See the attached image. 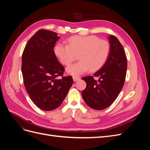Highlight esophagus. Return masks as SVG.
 Segmentation results:
<instances>
[{
	"instance_id": "obj_1",
	"label": "esophagus",
	"mask_w": 150,
	"mask_h": 150,
	"mask_svg": "<svg viewBox=\"0 0 150 150\" xmlns=\"http://www.w3.org/2000/svg\"><path fill=\"white\" fill-rule=\"evenodd\" d=\"M72 79H73V81H74V82H76V81L79 80L80 78H79V77H78V76H73V77H72Z\"/></svg>"
}]
</instances>
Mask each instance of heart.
I'll return each instance as SVG.
<instances>
[{
    "label": "heart",
    "instance_id": "1",
    "mask_svg": "<svg viewBox=\"0 0 150 150\" xmlns=\"http://www.w3.org/2000/svg\"><path fill=\"white\" fill-rule=\"evenodd\" d=\"M68 44L57 43L54 52L64 65H69L78 55L80 61L66 68L68 74L81 75L87 72L96 71L105 64L110 52V45L106 40L94 35H76L68 39Z\"/></svg>",
    "mask_w": 150,
    "mask_h": 150
}]
</instances>
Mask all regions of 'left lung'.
Wrapping results in <instances>:
<instances>
[{"mask_svg":"<svg viewBox=\"0 0 150 150\" xmlns=\"http://www.w3.org/2000/svg\"><path fill=\"white\" fill-rule=\"evenodd\" d=\"M110 55L105 64L93 74L82 78L86 88L82 92L84 102L91 108L103 110L115 101L125 84L127 59L123 47L115 36L108 37ZM98 76L99 79H93Z\"/></svg>","mask_w":150,"mask_h":150,"instance_id":"left-lung-1","label":"left lung"}]
</instances>
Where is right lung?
I'll use <instances>...</instances> for the list:
<instances>
[{"mask_svg":"<svg viewBox=\"0 0 150 150\" xmlns=\"http://www.w3.org/2000/svg\"><path fill=\"white\" fill-rule=\"evenodd\" d=\"M59 38L54 32L39 30L29 40L22 57L26 91L36 106L46 111L61 105L73 84L71 76L57 78L64 71L54 51Z\"/></svg>","mask_w":150,"mask_h":150,"instance_id":"obj_1","label":"right lung"}]
</instances>
